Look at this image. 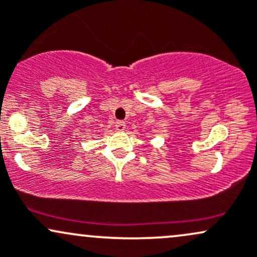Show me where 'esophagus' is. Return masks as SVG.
Listing matches in <instances>:
<instances>
[{
    "label": "esophagus",
    "mask_w": 257,
    "mask_h": 257,
    "mask_svg": "<svg viewBox=\"0 0 257 257\" xmlns=\"http://www.w3.org/2000/svg\"><path fill=\"white\" fill-rule=\"evenodd\" d=\"M125 129V123L123 120H118L116 122V131L117 132H123Z\"/></svg>",
    "instance_id": "esophagus-1"
}]
</instances>
